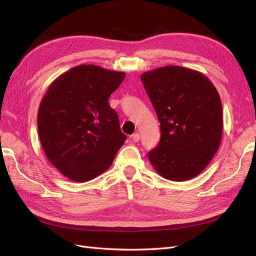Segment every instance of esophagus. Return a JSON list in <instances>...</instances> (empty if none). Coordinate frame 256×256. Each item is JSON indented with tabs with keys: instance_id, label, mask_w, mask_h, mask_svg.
<instances>
[{
	"instance_id": "34e87169",
	"label": "esophagus",
	"mask_w": 256,
	"mask_h": 256,
	"mask_svg": "<svg viewBox=\"0 0 256 256\" xmlns=\"http://www.w3.org/2000/svg\"><path fill=\"white\" fill-rule=\"evenodd\" d=\"M131 138H132L134 142H138L140 141V134H132V136H131Z\"/></svg>"
}]
</instances>
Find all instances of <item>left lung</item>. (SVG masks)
Wrapping results in <instances>:
<instances>
[{
	"label": "left lung",
	"mask_w": 256,
	"mask_h": 256,
	"mask_svg": "<svg viewBox=\"0 0 256 256\" xmlns=\"http://www.w3.org/2000/svg\"><path fill=\"white\" fill-rule=\"evenodd\" d=\"M141 80L160 122L161 138L148 152L156 172L184 182L198 176L218 150L223 129L218 90L202 72L182 66L146 72Z\"/></svg>",
	"instance_id": "1"
}]
</instances>
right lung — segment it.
Masks as SVG:
<instances>
[{"mask_svg":"<svg viewBox=\"0 0 256 256\" xmlns=\"http://www.w3.org/2000/svg\"><path fill=\"white\" fill-rule=\"evenodd\" d=\"M125 72L79 65L60 74L37 115L38 134L52 166L69 180L88 182L110 168L127 136L109 104Z\"/></svg>","mask_w":256,"mask_h":256,"instance_id":"obj_1","label":"right lung"}]
</instances>
